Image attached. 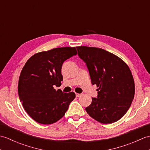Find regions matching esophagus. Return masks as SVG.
Segmentation results:
<instances>
[{
  "label": "esophagus",
  "instance_id": "obj_1",
  "mask_svg": "<svg viewBox=\"0 0 150 150\" xmlns=\"http://www.w3.org/2000/svg\"><path fill=\"white\" fill-rule=\"evenodd\" d=\"M75 95H76V97H80L81 95V94H80V93H75Z\"/></svg>",
  "mask_w": 150,
  "mask_h": 150
}]
</instances>
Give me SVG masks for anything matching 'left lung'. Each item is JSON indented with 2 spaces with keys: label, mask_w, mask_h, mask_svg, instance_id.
I'll list each match as a JSON object with an SVG mask.
<instances>
[{
  "label": "left lung",
  "mask_w": 150,
  "mask_h": 150,
  "mask_svg": "<svg viewBox=\"0 0 150 150\" xmlns=\"http://www.w3.org/2000/svg\"><path fill=\"white\" fill-rule=\"evenodd\" d=\"M78 55L86 64L91 84H96L97 98H92L86 111L103 124L120 119L134 98L135 83L128 66L119 57L101 48L77 47Z\"/></svg>",
  "instance_id": "8db88e82"
}]
</instances>
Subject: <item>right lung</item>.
<instances>
[{"mask_svg": "<svg viewBox=\"0 0 150 150\" xmlns=\"http://www.w3.org/2000/svg\"><path fill=\"white\" fill-rule=\"evenodd\" d=\"M77 55L75 47H57L35 54L22 68L18 84L20 100L27 113L42 124L56 122L64 115L75 98L74 92L63 93V62Z\"/></svg>", "mask_w": 150, "mask_h": 150, "instance_id": "add662e5", "label": "right lung"}]
</instances>
